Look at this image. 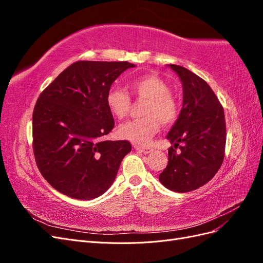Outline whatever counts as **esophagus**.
Masks as SVG:
<instances>
[{"label": "esophagus", "instance_id": "34e87169", "mask_svg": "<svg viewBox=\"0 0 263 263\" xmlns=\"http://www.w3.org/2000/svg\"><path fill=\"white\" fill-rule=\"evenodd\" d=\"M134 148L136 149L137 151H140V153H142V154H150V153H153V151H154V149H153V148H149V147H141V146H137V145H135V146H134Z\"/></svg>", "mask_w": 263, "mask_h": 263}]
</instances>
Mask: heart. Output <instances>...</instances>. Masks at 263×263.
Masks as SVG:
<instances>
[{
  "label": "heart",
  "mask_w": 263,
  "mask_h": 263,
  "mask_svg": "<svg viewBox=\"0 0 263 263\" xmlns=\"http://www.w3.org/2000/svg\"><path fill=\"white\" fill-rule=\"evenodd\" d=\"M128 87L135 99L145 102L141 108V116L144 117L122 124L118 135L134 144L148 145L159 132L160 122L163 125H170L177 121L179 102L170 93L168 83L156 74L134 79L128 83ZM105 101L110 114L116 118L122 119L129 113L132 100L124 89L112 86L106 93Z\"/></svg>",
  "instance_id": "b5f03b06"
}]
</instances>
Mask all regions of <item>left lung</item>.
I'll list each match as a JSON object with an SVG mask.
<instances>
[{"label":"left lung","instance_id":"left-lung-1","mask_svg":"<svg viewBox=\"0 0 263 263\" xmlns=\"http://www.w3.org/2000/svg\"><path fill=\"white\" fill-rule=\"evenodd\" d=\"M169 67L181 79L183 106L166 135L173 146L169 148L168 165L159 180L166 189L185 193L212 180L224 161L225 114L217 97L202 78L184 67ZM180 142L185 145L180 146Z\"/></svg>","mask_w":263,"mask_h":263}]
</instances>
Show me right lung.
<instances>
[{"label":"right lung","instance_id":"right-lung-1","mask_svg":"<svg viewBox=\"0 0 263 263\" xmlns=\"http://www.w3.org/2000/svg\"><path fill=\"white\" fill-rule=\"evenodd\" d=\"M127 61H77L41 93L33 112V150L42 176L58 192L92 200L113 184L127 140H104L114 127L105 97Z\"/></svg>","mask_w":263,"mask_h":263}]
</instances>
